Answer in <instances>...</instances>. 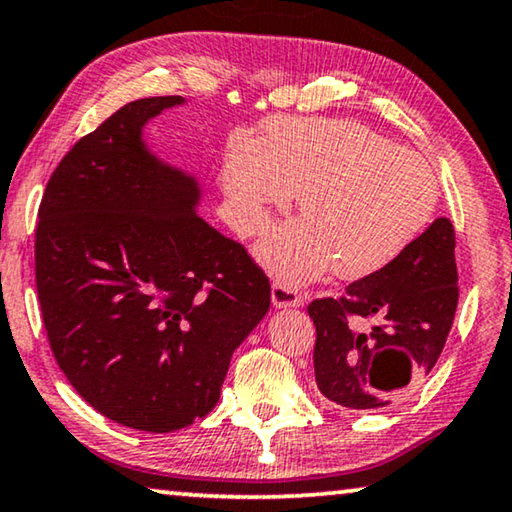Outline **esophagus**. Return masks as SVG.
Segmentation results:
<instances>
[{
  "label": "esophagus",
  "mask_w": 512,
  "mask_h": 512,
  "mask_svg": "<svg viewBox=\"0 0 512 512\" xmlns=\"http://www.w3.org/2000/svg\"><path fill=\"white\" fill-rule=\"evenodd\" d=\"M272 304L277 306V309H286V306H302L304 295L297 288L288 286V283L274 281L272 283Z\"/></svg>",
  "instance_id": "34e87169"
}]
</instances>
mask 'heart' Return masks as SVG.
Returning <instances> with one entry per match:
<instances>
[{"label": "heart", "instance_id": "obj_1", "mask_svg": "<svg viewBox=\"0 0 512 512\" xmlns=\"http://www.w3.org/2000/svg\"><path fill=\"white\" fill-rule=\"evenodd\" d=\"M222 185L240 233L263 231L272 210L302 194L304 219L258 245V258L290 283L334 267L345 279L384 272L426 231L439 199L421 155L348 119H274L265 141L238 135Z\"/></svg>", "mask_w": 512, "mask_h": 512}]
</instances>
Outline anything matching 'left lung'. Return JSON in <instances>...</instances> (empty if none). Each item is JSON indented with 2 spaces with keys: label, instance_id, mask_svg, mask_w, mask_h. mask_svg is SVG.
Masks as SVG:
<instances>
[{
  "label": "left lung",
  "instance_id": "8db88e82",
  "mask_svg": "<svg viewBox=\"0 0 512 512\" xmlns=\"http://www.w3.org/2000/svg\"><path fill=\"white\" fill-rule=\"evenodd\" d=\"M458 306L455 231L439 217L400 261L313 300L318 389L348 410H380L421 387L442 355ZM350 317L367 327L357 330Z\"/></svg>",
  "mask_w": 512,
  "mask_h": 512
}]
</instances>
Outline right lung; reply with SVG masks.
<instances>
[{
    "instance_id": "right-lung-1",
    "label": "right lung",
    "mask_w": 512,
    "mask_h": 512,
    "mask_svg": "<svg viewBox=\"0 0 512 512\" xmlns=\"http://www.w3.org/2000/svg\"><path fill=\"white\" fill-rule=\"evenodd\" d=\"M183 102L114 112L66 153L38 208L36 288L54 359L93 410L146 432L206 416L270 309L261 267L196 212V176L146 146V123Z\"/></svg>"
}]
</instances>
